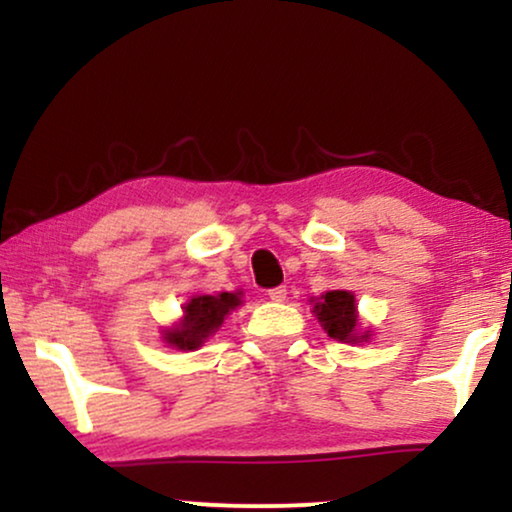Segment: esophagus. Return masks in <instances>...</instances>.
Here are the masks:
<instances>
[{
  "label": "esophagus",
  "instance_id": "obj_1",
  "mask_svg": "<svg viewBox=\"0 0 512 512\" xmlns=\"http://www.w3.org/2000/svg\"><path fill=\"white\" fill-rule=\"evenodd\" d=\"M268 298L275 300V303H282V300H286V286H275V289H270Z\"/></svg>",
  "mask_w": 512,
  "mask_h": 512
}]
</instances>
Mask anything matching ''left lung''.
I'll list each match as a JSON object with an SVG mask.
<instances>
[{
	"label": "left lung",
	"instance_id": "1",
	"mask_svg": "<svg viewBox=\"0 0 512 512\" xmlns=\"http://www.w3.org/2000/svg\"><path fill=\"white\" fill-rule=\"evenodd\" d=\"M312 312L317 314L319 324L333 340L356 345L370 338V331H361L352 291H326L319 300H314Z\"/></svg>",
	"mask_w": 512,
	"mask_h": 512
}]
</instances>
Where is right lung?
Segmentation results:
<instances>
[{
    "instance_id": "1",
    "label": "right lung",
    "mask_w": 512,
    "mask_h": 512,
    "mask_svg": "<svg viewBox=\"0 0 512 512\" xmlns=\"http://www.w3.org/2000/svg\"><path fill=\"white\" fill-rule=\"evenodd\" d=\"M237 305H242L240 291L219 293V296H193L184 305V317L179 324L165 328L163 340L170 347H177L181 352L198 349L209 335L219 331L228 312H233Z\"/></svg>"
}]
</instances>
